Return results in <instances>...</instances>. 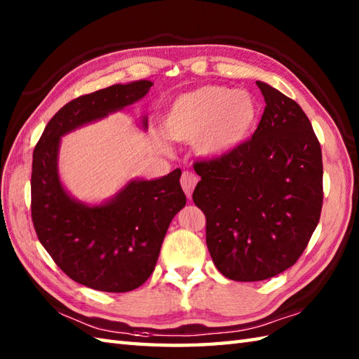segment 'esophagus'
I'll return each mask as SVG.
<instances>
[{
  "label": "esophagus",
  "instance_id": "1",
  "mask_svg": "<svg viewBox=\"0 0 359 359\" xmlns=\"http://www.w3.org/2000/svg\"><path fill=\"white\" fill-rule=\"evenodd\" d=\"M197 182H199V179H197V175L191 171H185L184 174H182L180 177V185L182 188H184V191L188 197H191L194 188L197 185Z\"/></svg>",
  "mask_w": 359,
  "mask_h": 359
}]
</instances>
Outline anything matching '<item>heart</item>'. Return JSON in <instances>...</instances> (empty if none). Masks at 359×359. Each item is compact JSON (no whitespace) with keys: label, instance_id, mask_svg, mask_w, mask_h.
<instances>
[{"label":"heart","instance_id":"1","mask_svg":"<svg viewBox=\"0 0 359 359\" xmlns=\"http://www.w3.org/2000/svg\"><path fill=\"white\" fill-rule=\"evenodd\" d=\"M256 121L257 106L248 93L208 85L174 98L163 133L175 142H194L197 156L216 160L242 147Z\"/></svg>","mask_w":359,"mask_h":359}]
</instances>
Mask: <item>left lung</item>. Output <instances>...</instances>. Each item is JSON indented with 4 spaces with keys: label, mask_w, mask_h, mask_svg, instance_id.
Wrapping results in <instances>:
<instances>
[{
    "label": "left lung",
    "mask_w": 359,
    "mask_h": 359,
    "mask_svg": "<svg viewBox=\"0 0 359 359\" xmlns=\"http://www.w3.org/2000/svg\"><path fill=\"white\" fill-rule=\"evenodd\" d=\"M265 100L251 140L231 154L196 163L193 201L207 217V247L231 280L256 282L290 269L323 208L321 144L306 112L256 81Z\"/></svg>",
    "instance_id": "left-lung-1"
}]
</instances>
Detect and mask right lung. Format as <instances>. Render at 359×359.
<instances>
[{"instance_id":"obj_1","label":"right lung","mask_w":359,"mask_h":359,"mask_svg":"<svg viewBox=\"0 0 359 359\" xmlns=\"http://www.w3.org/2000/svg\"><path fill=\"white\" fill-rule=\"evenodd\" d=\"M154 83L137 80L81 95L50 118L34 149L32 222L41 245L72 280L109 293L140 287L154 271L160 247L174 216L185 207L182 171L158 179H131L100 203L75 199L62 184V137L148 94ZM148 129V117H140Z\"/></svg>"}]
</instances>
